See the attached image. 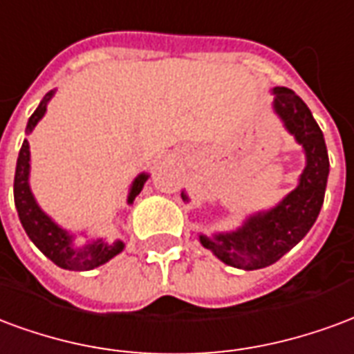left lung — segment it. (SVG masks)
<instances>
[{
	"instance_id": "1",
	"label": "left lung",
	"mask_w": 354,
	"mask_h": 354,
	"mask_svg": "<svg viewBox=\"0 0 354 354\" xmlns=\"http://www.w3.org/2000/svg\"><path fill=\"white\" fill-rule=\"evenodd\" d=\"M273 111L306 152L298 187L270 211L254 213L241 228L213 237L200 236L205 249L239 270H260L286 254L304 239L319 216L328 180V152L309 107L290 88H273ZM188 202L187 194H180Z\"/></svg>"
}]
</instances>
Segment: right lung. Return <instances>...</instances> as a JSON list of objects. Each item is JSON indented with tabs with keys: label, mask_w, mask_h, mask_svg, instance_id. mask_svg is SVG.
<instances>
[{
	"label": "right lung",
	"mask_w": 354,
	"mask_h": 354,
	"mask_svg": "<svg viewBox=\"0 0 354 354\" xmlns=\"http://www.w3.org/2000/svg\"><path fill=\"white\" fill-rule=\"evenodd\" d=\"M53 95L54 90H50L41 100L39 107L33 111V115L28 120L26 133H30L43 118V115L46 113V103L50 102ZM147 179H149L147 174L136 177V180L131 183L130 192H128V203H133ZM15 205H17L18 218L33 245L45 254L46 259H50L54 264L60 266L64 270H71V272L94 270L97 266L109 262L118 252H122V241L107 243L103 239H95L82 247H73V236L43 213V209L37 205L32 190H30V143H28V139H24L22 149L18 152L17 171H15Z\"/></svg>",
	"instance_id": "right-lung-1"
}]
</instances>
